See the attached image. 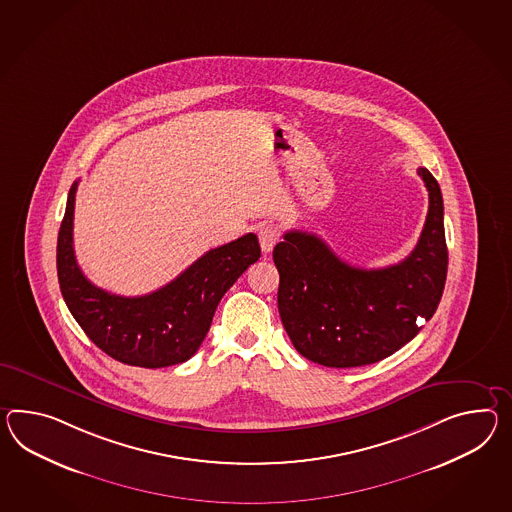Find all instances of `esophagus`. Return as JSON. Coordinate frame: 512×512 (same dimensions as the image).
<instances>
[{"mask_svg":"<svg viewBox=\"0 0 512 512\" xmlns=\"http://www.w3.org/2000/svg\"><path fill=\"white\" fill-rule=\"evenodd\" d=\"M277 238H279V233H277V229L272 227V225H262L261 229H259V244H261V250L264 253H270V251L274 250Z\"/></svg>","mask_w":512,"mask_h":512,"instance_id":"obj_1","label":"esophagus"}]
</instances>
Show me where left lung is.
<instances>
[{"label": "left lung", "instance_id": "8db88e82", "mask_svg": "<svg viewBox=\"0 0 512 512\" xmlns=\"http://www.w3.org/2000/svg\"><path fill=\"white\" fill-rule=\"evenodd\" d=\"M429 190L422 235L407 259L379 270L342 261L322 238L288 231L274 248L277 307L294 348L329 368L383 361L431 320L446 285L448 248L437 179L418 168Z\"/></svg>", "mask_w": 512, "mask_h": 512}]
</instances>
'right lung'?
<instances>
[{"label": "right lung", "mask_w": 512, "mask_h": 512, "mask_svg": "<svg viewBox=\"0 0 512 512\" xmlns=\"http://www.w3.org/2000/svg\"><path fill=\"white\" fill-rule=\"evenodd\" d=\"M75 181L57 238V275L66 307L87 337L116 361L164 368L198 351L225 292L259 261L257 235L248 233L209 250L163 288L137 298L116 296L88 281L75 261Z\"/></svg>", "instance_id": "add662e5"}]
</instances>
